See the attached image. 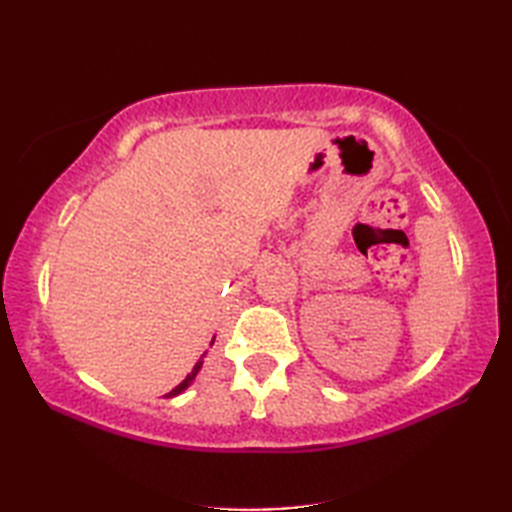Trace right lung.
I'll list each match as a JSON object with an SVG mask.
<instances>
[{
  "mask_svg": "<svg viewBox=\"0 0 512 512\" xmlns=\"http://www.w3.org/2000/svg\"><path fill=\"white\" fill-rule=\"evenodd\" d=\"M200 367H202V361H200V363H195V367L191 369V374H189L187 378H184V380H182V383H180V385H178L176 389H171V391H169V394H167V398H171V396H178V394H180V391H184V389H187V387L191 385V380L195 378V374H198V372H200Z\"/></svg>",
  "mask_w": 512,
  "mask_h": 512,
  "instance_id": "right-lung-1",
  "label": "right lung"
}]
</instances>
